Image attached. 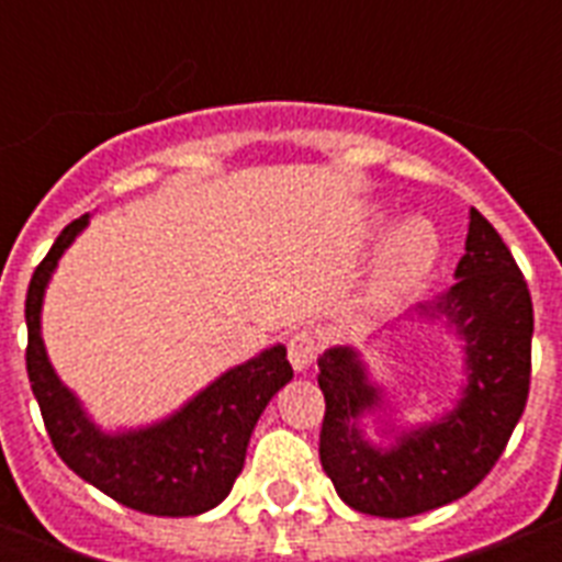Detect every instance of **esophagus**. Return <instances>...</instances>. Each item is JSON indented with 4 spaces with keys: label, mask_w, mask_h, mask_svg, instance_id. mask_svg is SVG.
Returning <instances> with one entry per match:
<instances>
[{
    "label": "esophagus",
    "mask_w": 562,
    "mask_h": 562,
    "mask_svg": "<svg viewBox=\"0 0 562 562\" xmlns=\"http://www.w3.org/2000/svg\"><path fill=\"white\" fill-rule=\"evenodd\" d=\"M286 355H290L292 369H295L297 374H301V371H306L317 357L315 337H312L310 331H295V335L290 337V342H286Z\"/></svg>",
    "instance_id": "obj_1"
}]
</instances>
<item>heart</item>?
Masks as SVG:
<instances>
[{"instance_id": "b5f03b06", "label": "heart", "mask_w": 562, "mask_h": 562, "mask_svg": "<svg viewBox=\"0 0 562 562\" xmlns=\"http://www.w3.org/2000/svg\"><path fill=\"white\" fill-rule=\"evenodd\" d=\"M391 213L374 205L366 211V227L371 236L385 231ZM441 252V238L428 216H405L389 231L380 247L374 267V284H371V301L374 310H385L408 295H414L425 278L434 272Z\"/></svg>"}]
</instances>
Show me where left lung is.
<instances>
[{
    "label": "left lung",
    "instance_id": "left-lung-1",
    "mask_svg": "<svg viewBox=\"0 0 562 562\" xmlns=\"http://www.w3.org/2000/svg\"><path fill=\"white\" fill-rule=\"evenodd\" d=\"M456 284L366 340L380 342L405 326H434L456 340L461 385L448 408L405 422L385 382L355 346L317 357L326 416L321 464L351 509L376 518H411L459 501L481 484L513 436L529 396L532 297L490 222L470 207Z\"/></svg>",
    "mask_w": 562,
    "mask_h": 562
}]
</instances>
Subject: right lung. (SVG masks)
<instances>
[{"mask_svg":"<svg viewBox=\"0 0 562 562\" xmlns=\"http://www.w3.org/2000/svg\"><path fill=\"white\" fill-rule=\"evenodd\" d=\"M89 213L67 225L36 267L24 301L27 376L53 448L64 464L117 504L160 518L202 515L231 495L247 445L272 396L292 380L286 346L272 342L222 371L162 419L106 430L49 362L42 337L44 295L64 252L87 231Z\"/></svg>","mask_w":562,"mask_h":562,"instance_id":"add662e5","label":"right lung"}]
</instances>
